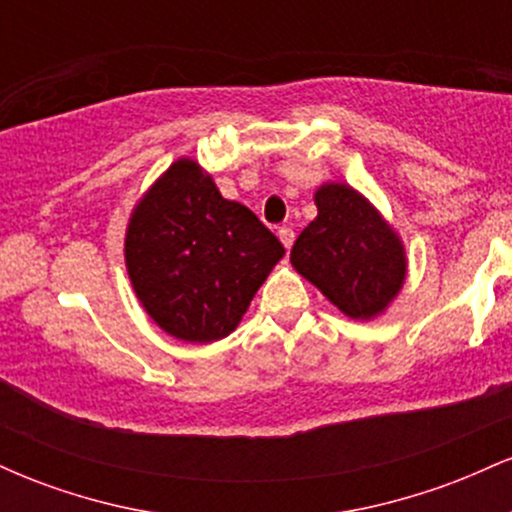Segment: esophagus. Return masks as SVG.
<instances>
[{
  "mask_svg": "<svg viewBox=\"0 0 512 512\" xmlns=\"http://www.w3.org/2000/svg\"><path fill=\"white\" fill-rule=\"evenodd\" d=\"M276 236H279V240H281V243H284V248H286V250H291L293 240H296V233H293V228H289V226H281L279 231H276Z\"/></svg>",
  "mask_w": 512,
  "mask_h": 512,
  "instance_id": "obj_1",
  "label": "esophagus"
}]
</instances>
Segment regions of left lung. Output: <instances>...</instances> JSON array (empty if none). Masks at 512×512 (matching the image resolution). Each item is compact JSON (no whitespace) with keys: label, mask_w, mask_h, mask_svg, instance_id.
Returning a JSON list of instances; mask_svg holds the SVG:
<instances>
[{"label":"left lung","mask_w":512,"mask_h":512,"mask_svg":"<svg viewBox=\"0 0 512 512\" xmlns=\"http://www.w3.org/2000/svg\"><path fill=\"white\" fill-rule=\"evenodd\" d=\"M315 204L317 216L293 243L291 264L344 315H380L407 279V257L395 228L344 182L322 185Z\"/></svg>","instance_id":"left-lung-1"}]
</instances>
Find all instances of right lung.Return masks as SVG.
<instances>
[{"mask_svg":"<svg viewBox=\"0 0 512 512\" xmlns=\"http://www.w3.org/2000/svg\"><path fill=\"white\" fill-rule=\"evenodd\" d=\"M284 245L243 204L223 199L192 158H178L129 216L125 262L139 303L170 337H228Z\"/></svg>","mask_w":512,"mask_h":512,"instance_id":"1","label":"right lung"}]
</instances>
